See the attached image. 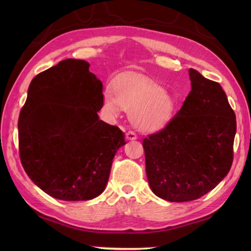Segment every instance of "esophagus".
Instances as JSON below:
<instances>
[{"label":"esophagus","instance_id":"1","mask_svg":"<svg viewBox=\"0 0 251 251\" xmlns=\"http://www.w3.org/2000/svg\"><path fill=\"white\" fill-rule=\"evenodd\" d=\"M126 138L128 139V141H134V139L137 138V135H136L135 131L133 130H128L126 133Z\"/></svg>","mask_w":251,"mask_h":251}]
</instances>
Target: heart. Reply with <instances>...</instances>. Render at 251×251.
Segmentation results:
<instances>
[{
    "label": "heart",
    "instance_id": "heart-1",
    "mask_svg": "<svg viewBox=\"0 0 251 251\" xmlns=\"http://www.w3.org/2000/svg\"><path fill=\"white\" fill-rule=\"evenodd\" d=\"M104 107L110 115L122 107L130 112L134 124L143 130L166 126L174 116L176 101L167 91L139 74H125L104 92Z\"/></svg>",
    "mask_w": 251,
    "mask_h": 251
}]
</instances>
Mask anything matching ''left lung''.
<instances>
[{
    "mask_svg": "<svg viewBox=\"0 0 251 251\" xmlns=\"http://www.w3.org/2000/svg\"><path fill=\"white\" fill-rule=\"evenodd\" d=\"M192 91L163 129L143 139L146 175L156 196L201 198L227 176L233 160L236 115L220 84L189 70Z\"/></svg>",
    "mask_w": 251,
    "mask_h": 251,
    "instance_id": "obj_1",
    "label": "left lung"
}]
</instances>
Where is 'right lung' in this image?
I'll return each instance as SVG.
<instances>
[{"instance_id": "add662e5", "label": "right lung", "mask_w": 251, "mask_h": 251, "mask_svg": "<svg viewBox=\"0 0 251 251\" xmlns=\"http://www.w3.org/2000/svg\"><path fill=\"white\" fill-rule=\"evenodd\" d=\"M103 104V84L84 59H64L32 79L19 117L20 159L50 196L77 201L103 193L126 144L117 126L99 118Z\"/></svg>"}]
</instances>
